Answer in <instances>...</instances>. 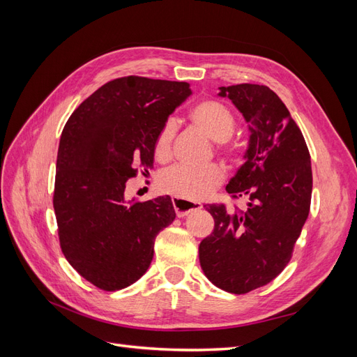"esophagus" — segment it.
<instances>
[{
	"label": "esophagus",
	"mask_w": 357,
	"mask_h": 357,
	"mask_svg": "<svg viewBox=\"0 0 357 357\" xmlns=\"http://www.w3.org/2000/svg\"><path fill=\"white\" fill-rule=\"evenodd\" d=\"M172 205H174L176 214L178 215V218H185V215H188L189 213L202 208V205L198 202H190V201H185L180 198H172Z\"/></svg>",
	"instance_id": "1"
}]
</instances>
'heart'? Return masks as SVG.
Segmentation results:
<instances>
[{
	"label": "heart",
	"mask_w": 357,
	"mask_h": 357,
	"mask_svg": "<svg viewBox=\"0 0 357 357\" xmlns=\"http://www.w3.org/2000/svg\"><path fill=\"white\" fill-rule=\"evenodd\" d=\"M190 122L210 139L225 144L234 129L235 119L222 102L204 100L197 102L189 113ZM176 134L174 122H167L159 131L155 142V156L158 160H167L171 156L172 138ZM225 178V171L219 165H207L204 168H190L177 165L162 172L158 185L159 189L169 195L185 201H202L218 188Z\"/></svg>",
	"instance_id": "obj_1"
}]
</instances>
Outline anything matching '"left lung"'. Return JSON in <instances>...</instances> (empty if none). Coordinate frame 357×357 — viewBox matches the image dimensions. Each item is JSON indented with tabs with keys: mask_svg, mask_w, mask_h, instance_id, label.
Wrapping results in <instances>:
<instances>
[{
	"mask_svg": "<svg viewBox=\"0 0 357 357\" xmlns=\"http://www.w3.org/2000/svg\"><path fill=\"white\" fill-rule=\"evenodd\" d=\"M219 91L250 131L245 162L226 190L250 202L243 213L207 205L214 229L199 244V262L213 284L241 295L265 286L289 264L310 213L311 159L301 129L268 86L243 83Z\"/></svg>",
	"mask_w": 357,
	"mask_h": 357,
	"instance_id": "left-lung-1",
	"label": "left lung"
}]
</instances>
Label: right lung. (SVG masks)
<instances>
[{
    "mask_svg": "<svg viewBox=\"0 0 357 357\" xmlns=\"http://www.w3.org/2000/svg\"><path fill=\"white\" fill-rule=\"evenodd\" d=\"M189 83L121 77L86 98L61 135L53 207L62 253L102 290L135 283L153 259L156 235L176 219L168 195L125 199L126 181L153 168L155 142Z\"/></svg>",
    "mask_w": 357,
    "mask_h": 357,
    "instance_id": "right-lung-1",
    "label": "right lung"
}]
</instances>
